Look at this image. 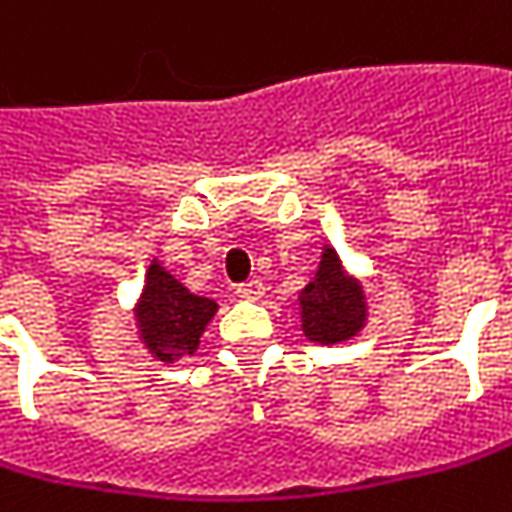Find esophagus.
Returning a JSON list of instances; mask_svg holds the SVG:
<instances>
[{
	"label": "esophagus",
	"mask_w": 512,
	"mask_h": 512,
	"mask_svg": "<svg viewBox=\"0 0 512 512\" xmlns=\"http://www.w3.org/2000/svg\"><path fill=\"white\" fill-rule=\"evenodd\" d=\"M237 298L243 301H260L263 298V284L260 281H246V284L237 286Z\"/></svg>",
	"instance_id": "1"
}]
</instances>
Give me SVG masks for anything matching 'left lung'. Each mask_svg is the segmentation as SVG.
<instances>
[{
    "mask_svg": "<svg viewBox=\"0 0 512 512\" xmlns=\"http://www.w3.org/2000/svg\"><path fill=\"white\" fill-rule=\"evenodd\" d=\"M298 318L316 345H345L368 324L365 286L347 272L333 246H321L316 275L298 292Z\"/></svg>",
    "mask_w": 512,
    "mask_h": 512,
    "instance_id": "obj_1",
    "label": "left lung"
}]
</instances>
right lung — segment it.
Listing matches in <instances>:
<instances>
[{"label":"right lung","instance_id":"add662e5","mask_svg":"<svg viewBox=\"0 0 512 512\" xmlns=\"http://www.w3.org/2000/svg\"><path fill=\"white\" fill-rule=\"evenodd\" d=\"M217 310V301L194 295L153 257L133 316L138 339L147 353L165 365H173L185 356H194L199 336L205 333L208 321L217 316Z\"/></svg>","mask_w":512,"mask_h":512}]
</instances>
